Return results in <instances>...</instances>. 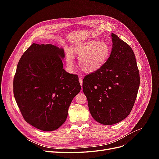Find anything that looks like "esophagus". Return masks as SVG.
Segmentation results:
<instances>
[{"mask_svg":"<svg viewBox=\"0 0 159 159\" xmlns=\"http://www.w3.org/2000/svg\"><path fill=\"white\" fill-rule=\"evenodd\" d=\"M79 81H80V83L81 86V87H82V76H81V75L79 76Z\"/></svg>","mask_w":159,"mask_h":159,"instance_id":"1","label":"esophagus"}]
</instances>
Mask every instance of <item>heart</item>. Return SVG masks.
Here are the masks:
<instances>
[{
    "mask_svg": "<svg viewBox=\"0 0 159 159\" xmlns=\"http://www.w3.org/2000/svg\"><path fill=\"white\" fill-rule=\"evenodd\" d=\"M73 53L79 57L78 63L81 70L86 72H93L107 63L111 54V47L107 42L89 40L77 44ZM66 58L67 66L70 68H72L74 59L70 50H67Z\"/></svg>",
    "mask_w": 159,
    "mask_h": 159,
    "instance_id": "1",
    "label": "heart"
}]
</instances>
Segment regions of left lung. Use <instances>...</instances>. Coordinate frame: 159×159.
<instances>
[{
    "label": "left lung",
    "instance_id": "1",
    "mask_svg": "<svg viewBox=\"0 0 159 159\" xmlns=\"http://www.w3.org/2000/svg\"><path fill=\"white\" fill-rule=\"evenodd\" d=\"M109 59L102 68L85 77L83 91L91 116L111 125L125 119L135 102L140 84L132 48L115 34Z\"/></svg>",
    "mask_w": 159,
    "mask_h": 159
}]
</instances>
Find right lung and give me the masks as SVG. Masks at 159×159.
<instances>
[{"mask_svg":"<svg viewBox=\"0 0 159 159\" xmlns=\"http://www.w3.org/2000/svg\"><path fill=\"white\" fill-rule=\"evenodd\" d=\"M64 57L61 48L33 43L17 65L14 98L25 121L42 131H55L64 124L81 90L78 76L63 68Z\"/></svg>","mask_w":159,"mask_h":159,"instance_id":"1","label":"right lung"}]
</instances>
